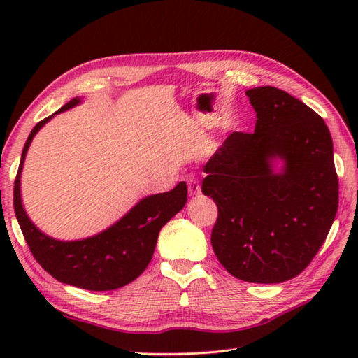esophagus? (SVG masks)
<instances>
[{
	"instance_id": "esophagus-1",
	"label": "esophagus",
	"mask_w": 358,
	"mask_h": 358,
	"mask_svg": "<svg viewBox=\"0 0 358 358\" xmlns=\"http://www.w3.org/2000/svg\"><path fill=\"white\" fill-rule=\"evenodd\" d=\"M187 189H189V194H191V195H199L201 192L199 180H196L195 177L187 178Z\"/></svg>"
}]
</instances>
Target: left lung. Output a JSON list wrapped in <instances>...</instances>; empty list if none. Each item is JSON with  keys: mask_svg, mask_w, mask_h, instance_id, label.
<instances>
[{"mask_svg": "<svg viewBox=\"0 0 358 358\" xmlns=\"http://www.w3.org/2000/svg\"><path fill=\"white\" fill-rule=\"evenodd\" d=\"M246 95L255 131L232 132L203 169L201 191L218 208L210 243L234 277L283 283L313 262L336 218L332 138L323 118L285 90Z\"/></svg>", "mask_w": 358, "mask_h": 358, "instance_id": "left-lung-1", "label": "left lung"}]
</instances>
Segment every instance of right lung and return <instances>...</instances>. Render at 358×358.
I'll return each instance as SVG.
<instances>
[{
  "label": "right lung",
  "instance_id": "add662e5",
  "mask_svg": "<svg viewBox=\"0 0 358 358\" xmlns=\"http://www.w3.org/2000/svg\"><path fill=\"white\" fill-rule=\"evenodd\" d=\"M80 103L81 98H73L32 129L22 149L15 180L13 208L30 252L45 272L62 283L87 291H112L129 285L148 268L162 227L185 208L187 186L181 181L169 192L144 196L124 217L92 237L63 241L41 232L30 222L21 201L22 164L38 131L57 113L69 110Z\"/></svg>",
  "mask_w": 358,
  "mask_h": 358
}]
</instances>
